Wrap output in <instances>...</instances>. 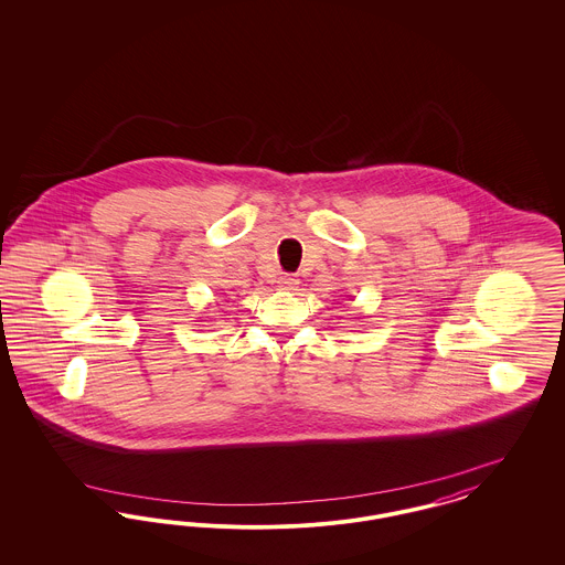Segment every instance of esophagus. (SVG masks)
<instances>
[{
  "instance_id": "34e87169",
  "label": "esophagus",
  "mask_w": 565,
  "mask_h": 565,
  "mask_svg": "<svg viewBox=\"0 0 565 565\" xmlns=\"http://www.w3.org/2000/svg\"><path fill=\"white\" fill-rule=\"evenodd\" d=\"M277 284H279V288H281V290H296L298 279H296L295 275H281Z\"/></svg>"
}]
</instances>
